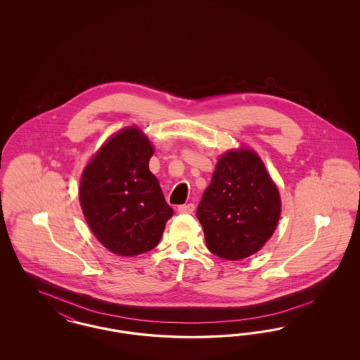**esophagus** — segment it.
Segmentation results:
<instances>
[{
    "instance_id": "esophagus-1",
    "label": "esophagus",
    "mask_w": 360,
    "mask_h": 360,
    "mask_svg": "<svg viewBox=\"0 0 360 360\" xmlns=\"http://www.w3.org/2000/svg\"><path fill=\"white\" fill-rule=\"evenodd\" d=\"M194 209H195L194 204H188V205L179 206V207H178V212H179V213H185V214H190V213L194 212Z\"/></svg>"
}]
</instances>
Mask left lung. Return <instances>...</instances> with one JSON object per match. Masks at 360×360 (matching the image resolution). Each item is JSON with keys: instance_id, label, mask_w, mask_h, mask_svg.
<instances>
[{"instance_id": "left-lung-1", "label": "left lung", "mask_w": 360, "mask_h": 360, "mask_svg": "<svg viewBox=\"0 0 360 360\" xmlns=\"http://www.w3.org/2000/svg\"><path fill=\"white\" fill-rule=\"evenodd\" d=\"M281 210L279 190L263 160L255 150L239 147L219 158L197 219L212 254L241 260L273 236Z\"/></svg>"}]
</instances>
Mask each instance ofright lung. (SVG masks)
<instances>
[{
    "label": "right lung",
    "mask_w": 360,
    "mask_h": 360,
    "mask_svg": "<svg viewBox=\"0 0 360 360\" xmlns=\"http://www.w3.org/2000/svg\"><path fill=\"white\" fill-rule=\"evenodd\" d=\"M155 148L137 127L109 137L81 175L79 202L90 231L119 257H136L158 245L174 213L148 163Z\"/></svg>",
    "instance_id": "add662e5"
}]
</instances>
